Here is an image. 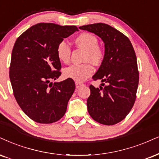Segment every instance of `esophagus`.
<instances>
[{"label":"esophagus","mask_w":159,"mask_h":159,"mask_svg":"<svg viewBox=\"0 0 159 159\" xmlns=\"http://www.w3.org/2000/svg\"><path fill=\"white\" fill-rule=\"evenodd\" d=\"M85 85V84L83 83H76V89H80V88L83 87V86Z\"/></svg>","instance_id":"obj_1"}]
</instances>
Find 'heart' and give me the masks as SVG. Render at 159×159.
Segmentation results:
<instances>
[{
	"mask_svg": "<svg viewBox=\"0 0 159 159\" xmlns=\"http://www.w3.org/2000/svg\"><path fill=\"white\" fill-rule=\"evenodd\" d=\"M74 43L77 48L85 50L83 64L72 65L63 70V75L66 78L71 79L80 83L91 76L94 72V68L91 61L94 65H99L103 62L105 52L100 45L98 44V39L95 35L89 32H83L74 39ZM70 48L64 41L57 45L56 54L58 60L67 64L70 61Z\"/></svg>",
	"mask_w": 159,
	"mask_h": 159,
	"instance_id": "b5f03b06",
	"label": "heart"
}]
</instances>
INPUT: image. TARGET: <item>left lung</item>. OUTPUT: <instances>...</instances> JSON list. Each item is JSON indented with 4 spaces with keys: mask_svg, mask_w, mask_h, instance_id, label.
<instances>
[{
    "mask_svg": "<svg viewBox=\"0 0 159 159\" xmlns=\"http://www.w3.org/2000/svg\"><path fill=\"white\" fill-rule=\"evenodd\" d=\"M80 29L99 36L105 48V59L93 76V80L105 83L99 89L90 85L88 111L97 122L116 125L127 116L136 101L139 73L134 47L127 37L105 23L85 25Z\"/></svg>",
    "mask_w": 159,
    "mask_h": 159,
    "instance_id": "8db88e82",
    "label": "left lung"
}]
</instances>
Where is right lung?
<instances>
[{"instance_id":"add662e5","label":"right lung","mask_w":159,"mask_h":159,"mask_svg":"<svg viewBox=\"0 0 159 159\" xmlns=\"http://www.w3.org/2000/svg\"><path fill=\"white\" fill-rule=\"evenodd\" d=\"M76 31L75 25L40 23L20 35L11 52L9 78L17 104L33 121L50 124L65 115L75 90L71 79L52 83L61 75L57 45Z\"/></svg>"}]
</instances>
